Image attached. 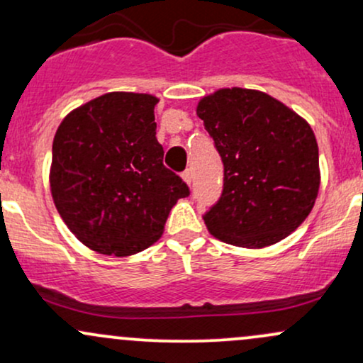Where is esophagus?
<instances>
[{
  "instance_id": "1",
  "label": "esophagus",
  "mask_w": 363,
  "mask_h": 363,
  "mask_svg": "<svg viewBox=\"0 0 363 363\" xmlns=\"http://www.w3.org/2000/svg\"><path fill=\"white\" fill-rule=\"evenodd\" d=\"M182 179H184V181L187 182V184L191 186V182H193V172H191L189 169H186L184 172H182Z\"/></svg>"
}]
</instances>
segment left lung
I'll return each instance as SVG.
<instances>
[{
    "label": "left lung",
    "instance_id": "8db88e82",
    "mask_svg": "<svg viewBox=\"0 0 363 363\" xmlns=\"http://www.w3.org/2000/svg\"><path fill=\"white\" fill-rule=\"evenodd\" d=\"M223 164V191L203 215L208 230L239 247L285 239L314 206L319 150L307 121L257 90L222 89L198 104Z\"/></svg>",
    "mask_w": 363,
    "mask_h": 363
}]
</instances>
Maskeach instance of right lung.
Returning a JSON list of instances; mask_svg holds the SVG:
<instances>
[{
  "label": "right lung",
  "mask_w": 363,
  "mask_h": 363,
  "mask_svg": "<svg viewBox=\"0 0 363 363\" xmlns=\"http://www.w3.org/2000/svg\"><path fill=\"white\" fill-rule=\"evenodd\" d=\"M157 97L111 91L69 112L52 141L51 193L86 247L131 256L157 242L189 187L164 165Z\"/></svg>",
  "instance_id": "obj_1"
}]
</instances>
